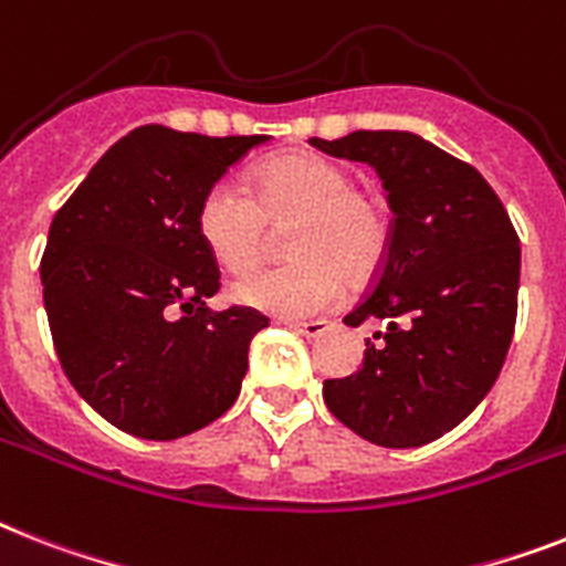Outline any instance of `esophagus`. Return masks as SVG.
<instances>
[{
  "label": "esophagus",
  "instance_id": "34e87169",
  "mask_svg": "<svg viewBox=\"0 0 566 566\" xmlns=\"http://www.w3.org/2000/svg\"><path fill=\"white\" fill-rule=\"evenodd\" d=\"M293 331H298L302 337H319L325 331L331 328L328 319H307V323H287Z\"/></svg>",
  "mask_w": 566,
  "mask_h": 566
}]
</instances>
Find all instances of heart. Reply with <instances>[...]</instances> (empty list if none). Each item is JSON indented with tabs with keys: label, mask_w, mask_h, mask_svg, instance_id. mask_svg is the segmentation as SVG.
<instances>
[{
	"label": "heart",
	"mask_w": 566,
	"mask_h": 566,
	"mask_svg": "<svg viewBox=\"0 0 566 566\" xmlns=\"http://www.w3.org/2000/svg\"><path fill=\"white\" fill-rule=\"evenodd\" d=\"M352 174L311 150L282 154L255 168L247 188L220 179L197 206V235L232 275L250 273L264 255L268 227L287 228L284 268H264L232 287L241 305L302 319L328 311L346 287L363 282L389 250L387 209L352 188Z\"/></svg>",
	"instance_id": "heart-1"
}]
</instances>
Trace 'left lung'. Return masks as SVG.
Masks as SVG:
<instances>
[{
	"mask_svg": "<svg viewBox=\"0 0 566 566\" xmlns=\"http://www.w3.org/2000/svg\"><path fill=\"white\" fill-rule=\"evenodd\" d=\"M378 171L392 209L371 291L343 319L387 325L363 366L325 380L328 410L366 442L421 448L465 421L494 387L517 319L521 241L476 168L407 130L311 139Z\"/></svg>",
	"mask_w": 566,
	"mask_h": 566,
	"instance_id": "8db88e82",
	"label": "left lung"
}]
</instances>
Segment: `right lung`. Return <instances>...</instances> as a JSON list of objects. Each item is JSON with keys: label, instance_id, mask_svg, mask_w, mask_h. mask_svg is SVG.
Masks as SVG:
<instances>
[{"label": "right lung", "instance_id": "add662e5", "mask_svg": "<svg viewBox=\"0 0 566 566\" xmlns=\"http://www.w3.org/2000/svg\"><path fill=\"white\" fill-rule=\"evenodd\" d=\"M268 139L145 124L54 214L40 261L54 352L77 395L124 433L179 439L241 392L250 343L270 319L206 307L220 270L197 235V206Z\"/></svg>", "mask_w": 566, "mask_h": 566}]
</instances>
